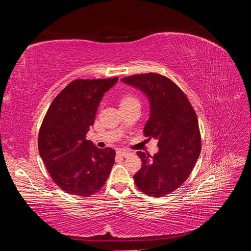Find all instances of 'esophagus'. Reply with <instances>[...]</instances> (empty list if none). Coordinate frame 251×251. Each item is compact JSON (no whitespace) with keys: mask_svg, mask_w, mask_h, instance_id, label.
Here are the masks:
<instances>
[{"mask_svg":"<svg viewBox=\"0 0 251 251\" xmlns=\"http://www.w3.org/2000/svg\"><path fill=\"white\" fill-rule=\"evenodd\" d=\"M117 154L119 156H123V157H126L127 155H130L131 153L128 151H126V150H118L117 151Z\"/></svg>","mask_w":251,"mask_h":251,"instance_id":"1","label":"esophagus"}]
</instances>
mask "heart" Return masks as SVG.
Instances as JSON below:
<instances>
[{
	"label": "heart",
	"mask_w": 251,
	"mask_h": 251,
	"mask_svg": "<svg viewBox=\"0 0 251 251\" xmlns=\"http://www.w3.org/2000/svg\"><path fill=\"white\" fill-rule=\"evenodd\" d=\"M137 104L140 105L138 98L132 93H126V94L121 96L120 100H119L120 109L130 108V107H132V105H137Z\"/></svg>",
	"instance_id": "heart-1"
}]
</instances>
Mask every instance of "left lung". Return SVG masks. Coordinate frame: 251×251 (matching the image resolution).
<instances>
[{
    "label": "left lung",
    "instance_id": "1",
    "mask_svg": "<svg viewBox=\"0 0 251 251\" xmlns=\"http://www.w3.org/2000/svg\"><path fill=\"white\" fill-rule=\"evenodd\" d=\"M121 80L147 94L151 114L143 133L148 140L156 139L159 148L153 157L137 151L142 165L133 177L135 184L151 197L169 195L184 183L199 158L197 114L183 91L161 74H136Z\"/></svg>",
    "mask_w": 251,
    "mask_h": 251
}]
</instances>
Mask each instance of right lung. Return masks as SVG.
<instances>
[{
  "label": "right lung",
  "mask_w": 251,
  "mask_h": 251,
  "mask_svg": "<svg viewBox=\"0 0 251 251\" xmlns=\"http://www.w3.org/2000/svg\"><path fill=\"white\" fill-rule=\"evenodd\" d=\"M118 77L75 79L54 98L39 132V151L52 180L65 191L90 197L105 184L115 151L86 139L103 94Z\"/></svg>",
  "instance_id": "obj_1"
}]
</instances>
